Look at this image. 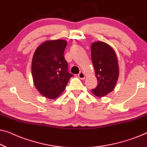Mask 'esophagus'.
I'll list each match as a JSON object with an SVG mask.
<instances>
[{"label": "esophagus", "mask_w": 147, "mask_h": 147, "mask_svg": "<svg viewBox=\"0 0 147 147\" xmlns=\"http://www.w3.org/2000/svg\"><path fill=\"white\" fill-rule=\"evenodd\" d=\"M78 77L80 78V79L84 80V78H85V77H86V75H85V74L84 73V72L80 71V73H79V74H78Z\"/></svg>", "instance_id": "34e87169"}]
</instances>
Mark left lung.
Returning <instances> with one entry per match:
<instances>
[{
    "instance_id": "8db88e82",
    "label": "left lung",
    "mask_w": 147,
    "mask_h": 147,
    "mask_svg": "<svg viewBox=\"0 0 147 147\" xmlns=\"http://www.w3.org/2000/svg\"><path fill=\"white\" fill-rule=\"evenodd\" d=\"M91 57L98 83L92 90L94 95L102 97L111 92L117 82L119 74L117 57L109 45L101 41L92 44Z\"/></svg>"
}]
</instances>
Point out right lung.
I'll return each mask as SVG.
<instances>
[{"label": "right lung", "instance_id": "1", "mask_svg": "<svg viewBox=\"0 0 147 147\" xmlns=\"http://www.w3.org/2000/svg\"><path fill=\"white\" fill-rule=\"evenodd\" d=\"M67 41L58 39L44 42L37 48L32 60L35 86L42 95L55 99L64 91L73 74L68 71L63 56Z\"/></svg>", "mask_w": 147, "mask_h": 147}]
</instances>
